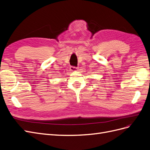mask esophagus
Listing matches in <instances>:
<instances>
[{
	"mask_svg": "<svg viewBox=\"0 0 150 150\" xmlns=\"http://www.w3.org/2000/svg\"><path fill=\"white\" fill-rule=\"evenodd\" d=\"M70 70L72 71H75L78 70V68L76 67H70Z\"/></svg>",
	"mask_w": 150,
	"mask_h": 150,
	"instance_id": "34e87169",
	"label": "esophagus"
}]
</instances>
